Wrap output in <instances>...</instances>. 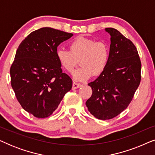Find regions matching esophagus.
<instances>
[{"label": "esophagus", "instance_id": "obj_1", "mask_svg": "<svg viewBox=\"0 0 155 155\" xmlns=\"http://www.w3.org/2000/svg\"><path fill=\"white\" fill-rule=\"evenodd\" d=\"M81 86H82V84L80 83H78V82H74L73 83V90H75V89L79 88Z\"/></svg>", "mask_w": 155, "mask_h": 155}]
</instances>
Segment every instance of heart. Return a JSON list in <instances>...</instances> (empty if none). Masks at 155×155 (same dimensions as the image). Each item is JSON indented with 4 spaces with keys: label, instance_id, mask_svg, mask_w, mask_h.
I'll use <instances>...</instances> for the list:
<instances>
[{
    "label": "heart",
    "instance_id": "heart-1",
    "mask_svg": "<svg viewBox=\"0 0 155 155\" xmlns=\"http://www.w3.org/2000/svg\"><path fill=\"white\" fill-rule=\"evenodd\" d=\"M109 46L107 42L96 41L92 38L79 37L70 44V51L59 48L56 56L61 66L72 73L79 61V68L74 71L73 78L83 81L92 74L99 75L107 67L109 58Z\"/></svg>",
    "mask_w": 155,
    "mask_h": 155
}]
</instances>
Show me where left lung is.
<instances>
[{
    "label": "left lung",
    "instance_id": "obj_1",
    "mask_svg": "<svg viewBox=\"0 0 155 155\" xmlns=\"http://www.w3.org/2000/svg\"><path fill=\"white\" fill-rule=\"evenodd\" d=\"M111 35L107 67L88 84L92 94L86 101L88 111L100 120L111 119L128 107L141 80V61L135 46L117 29L106 28Z\"/></svg>",
    "mask_w": 155,
    "mask_h": 155
}]
</instances>
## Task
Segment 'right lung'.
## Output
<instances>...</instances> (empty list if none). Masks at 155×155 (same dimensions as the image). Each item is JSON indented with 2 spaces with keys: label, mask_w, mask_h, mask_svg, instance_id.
<instances>
[{
  "label": "right lung",
  "mask_w": 155,
  "mask_h": 155,
  "mask_svg": "<svg viewBox=\"0 0 155 155\" xmlns=\"http://www.w3.org/2000/svg\"><path fill=\"white\" fill-rule=\"evenodd\" d=\"M73 34L51 27L31 32L21 42L10 67L11 86L22 107L35 117L51 115L73 82L63 73L57 47Z\"/></svg>",
  "instance_id": "obj_1"
}]
</instances>
